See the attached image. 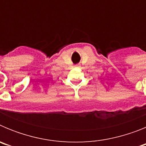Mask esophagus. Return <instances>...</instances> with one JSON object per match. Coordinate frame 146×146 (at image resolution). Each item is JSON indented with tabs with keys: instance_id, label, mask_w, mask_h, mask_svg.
I'll list each match as a JSON object with an SVG mask.
<instances>
[{
	"instance_id": "obj_1",
	"label": "esophagus",
	"mask_w": 146,
	"mask_h": 146,
	"mask_svg": "<svg viewBox=\"0 0 146 146\" xmlns=\"http://www.w3.org/2000/svg\"><path fill=\"white\" fill-rule=\"evenodd\" d=\"M77 66H79V65H77Z\"/></svg>"
}]
</instances>
